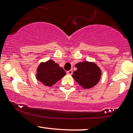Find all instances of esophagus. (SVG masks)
<instances>
[{"mask_svg": "<svg viewBox=\"0 0 133 133\" xmlns=\"http://www.w3.org/2000/svg\"><path fill=\"white\" fill-rule=\"evenodd\" d=\"M67 74H69V75H72V70H69V71H67Z\"/></svg>", "mask_w": 133, "mask_h": 133, "instance_id": "esophagus-1", "label": "esophagus"}]
</instances>
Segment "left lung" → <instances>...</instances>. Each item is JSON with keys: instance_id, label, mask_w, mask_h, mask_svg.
Segmentation results:
<instances>
[{"instance_id": "1", "label": "left lung", "mask_w": 133, "mask_h": 133, "mask_svg": "<svg viewBox=\"0 0 133 133\" xmlns=\"http://www.w3.org/2000/svg\"><path fill=\"white\" fill-rule=\"evenodd\" d=\"M75 67L77 70L72 76L84 89L92 88L99 82L101 72L95 63L84 61L76 64Z\"/></svg>"}]
</instances>
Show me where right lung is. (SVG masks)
<instances>
[{
  "instance_id": "1",
  "label": "right lung",
  "mask_w": 133,
  "mask_h": 133,
  "mask_svg": "<svg viewBox=\"0 0 133 133\" xmlns=\"http://www.w3.org/2000/svg\"><path fill=\"white\" fill-rule=\"evenodd\" d=\"M37 80L47 86H52L65 75L63 68L59 67L52 60L41 63L37 68Z\"/></svg>"
}]
</instances>
